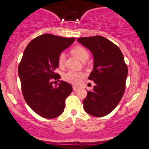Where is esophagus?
<instances>
[{
  "label": "esophagus",
  "instance_id": "34e87169",
  "mask_svg": "<svg viewBox=\"0 0 149 149\" xmlns=\"http://www.w3.org/2000/svg\"><path fill=\"white\" fill-rule=\"evenodd\" d=\"M73 90H74V91H77V90H79V88H78V87H76V86H73Z\"/></svg>",
  "mask_w": 149,
  "mask_h": 149
}]
</instances>
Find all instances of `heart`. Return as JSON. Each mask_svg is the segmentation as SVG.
Wrapping results in <instances>:
<instances>
[{
  "mask_svg": "<svg viewBox=\"0 0 149 149\" xmlns=\"http://www.w3.org/2000/svg\"><path fill=\"white\" fill-rule=\"evenodd\" d=\"M71 52L78 57L80 61H83L85 59H88L89 57V53L85 47L81 46H76L71 49ZM58 65L60 68L64 67L65 62V54L64 53H61L58 57L57 59ZM84 73L82 72H77L75 71H69V72L65 73L64 79L68 83H71L73 85L80 84L82 79L84 78Z\"/></svg>",
  "mask_w": 149,
  "mask_h": 149,
  "instance_id": "b5f03b06",
  "label": "heart"
}]
</instances>
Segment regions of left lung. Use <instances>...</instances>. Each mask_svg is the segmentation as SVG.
Instances as JSON below:
<instances>
[{"instance_id": "1", "label": "left lung", "mask_w": 149, "mask_h": 149, "mask_svg": "<svg viewBox=\"0 0 149 149\" xmlns=\"http://www.w3.org/2000/svg\"><path fill=\"white\" fill-rule=\"evenodd\" d=\"M78 41L91 51L94 58L88 79L95 85L92 91H88L83 107L92 116H105L117 107L125 90L128 71L123 54L117 45L101 36L79 38Z\"/></svg>"}]
</instances>
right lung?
<instances>
[{"instance_id": "1", "label": "right lung", "mask_w": 149, "mask_h": 149, "mask_svg": "<svg viewBox=\"0 0 149 149\" xmlns=\"http://www.w3.org/2000/svg\"><path fill=\"white\" fill-rule=\"evenodd\" d=\"M74 40L75 38L43 34L33 39L24 52L18 67L22 94L29 107L42 118L60 116L72 92V86L66 82L61 80L57 87L52 83L61 78L55 73L58 57Z\"/></svg>"}]
</instances>
